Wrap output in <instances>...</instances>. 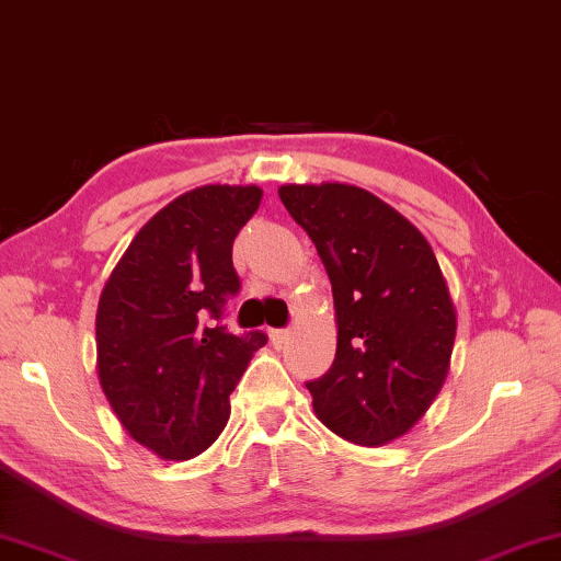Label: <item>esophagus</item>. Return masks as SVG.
Listing matches in <instances>:
<instances>
[{"label":"esophagus","mask_w":561,"mask_h":561,"mask_svg":"<svg viewBox=\"0 0 561 561\" xmlns=\"http://www.w3.org/2000/svg\"><path fill=\"white\" fill-rule=\"evenodd\" d=\"M267 336H271L275 348H280L288 341V331L286 329H267Z\"/></svg>","instance_id":"esophagus-1"}]
</instances>
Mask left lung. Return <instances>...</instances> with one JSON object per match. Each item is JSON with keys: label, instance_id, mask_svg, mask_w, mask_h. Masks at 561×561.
Segmentation results:
<instances>
[{"label": "left lung", "instance_id": "left-lung-1", "mask_svg": "<svg viewBox=\"0 0 561 561\" xmlns=\"http://www.w3.org/2000/svg\"><path fill=\"white\" fill-rule=\"evenodd\" d=\"M278 197L334 290L336 359L306 385L316 417L362 448L394 443L440 394L456 344V306L433 248L362 186L283 184Z\"/></svg>", "mask_w": 561, "mask_h": 561}]
</instances>
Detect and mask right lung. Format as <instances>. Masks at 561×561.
<instances>
[{
  "mask_svg": "<svg viewBox=\"0 0 561 561\" xmlns=\"http://www.w3.org/2000/svg\"><path fill=\"white\" fill-rule=\"evenodd\" d=\"M255 184H205L146 222L101 290L95 371L113 415L164 460H190L217 440L230 394L265 334L217 323L238 294L232 242L257 213Z\"/></svg>",
  "mask_w": 561,
  "mask_h": 561,
  "instance_id": "right-lung-1",
  "label": "right lung"
}]
</instances>
